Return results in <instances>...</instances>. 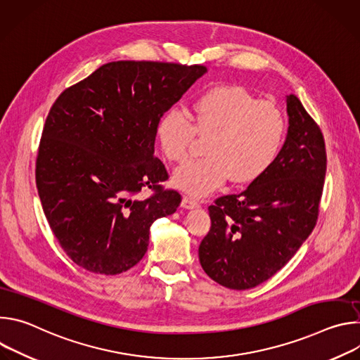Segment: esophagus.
Segmentation results:
<instances>
[{
  "label": "esophagus",
  "instance_id": "obj_1",
  "mask_svg": "<svg viewBox=\"0 0 360 360\" xmlns=\"http://www.w3.org/2000/svg\"><path fill=\"white\" fill-rule=\"evenodd\" d=\"M181 205H182L184 208H186V210H193V208H198V207H199V202H198L195 198L185 195V196L182 198V203H181Z\"/></svg>",
  "mask_w": 360,
  "mask_h": 360
}]
</instances>
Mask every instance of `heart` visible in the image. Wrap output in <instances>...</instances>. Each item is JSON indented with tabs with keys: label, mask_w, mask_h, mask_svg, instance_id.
I'll return each mask as SVG.
<instances>
[{
	"label": "heart",
	"mask_w": 360,
	"mask_h": 360,
	"mask_svg": "<svg viewBox=\"0 0 360 360\" xmlns=\"http://www.w3.org/2000/svg\"><path fill=\"white\" fill-rule=\"evenodd\" d=\"M188 117L172 108L158 124L164 155L178 165L192 158L196 135L208 138L205 157L179 168L174 184L203 196L229 178L249 184L268 172L286 134V118L274 102L262 101L245 86L219 85L198 95Z\"/></svg>",
	"instance_id": "heart-1"
}]
</instances>
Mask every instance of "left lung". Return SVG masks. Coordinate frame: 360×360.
Here are the masks:
<instances>
[{
  "label": "left lung",
  "mask_w": 360,
  "mask_h": 360,
  "mask_svg": "<svg viewBox=\"0 0 360 360\" xmlns=\"http://www.w3.org/2000/svg\"><path fill=\"white\" fill-rule=\"evenodd\" d=\"M289 128L274 165L243 192L211 205L200 265L219 285L245 290L281 271L319 217L326 175L325 138L296 95L286 96Z\"/></svg>",
  "instance_id": "obj_1"
}]
</instances>
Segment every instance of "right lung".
Masks as SVG:
<instances>
[{
	"instance_id": "1",
	"label": "right lung",
	"mask_w": 360,
	"mask_h": 360,
	"mask_svg": "<svg viewBox=\"0 0 360 360\" xmlns=\"http://www.w3.org/2000/svg\"><path fill=\"white\" fill-rule=\"evenodd\" d=\"M205 72L203 65L115 61L67 88L51 107L35 162V182L51 231L70 259L101 275L135 266L149 228L176 211L153 157L162 115ZM142 188L154 193L136 196Z\"/></svg>"
}]
</instances>
